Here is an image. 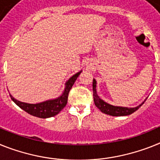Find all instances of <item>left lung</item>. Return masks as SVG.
<instances>
[{"label": "left lung", "mask_w": 160, "mask_h": 160, "mask_svg": "<svg viewBox=\"0 0 160 160\" xmlns=\"http://www.w3.org/2000/svg\"><path fill=\"white\" fill-rule=\"evenodd\" d=\"M97 81L95 79L92 80V91H93V101L94 104L102 113L107 115H112V116H125V115H131L135 112L137 110L140 108L141 106L144 103V102L138 107H117V106L111 105L109 103L106 102L102 99H101L97 93L96 89Z\"/></svg>", "instance_id": "obj_1"}]
</instances>
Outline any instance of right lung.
Wrapping results in <instances>:
<instances>
[{"instance_id": "1", "label": "right lung", "mask_w": 160, "mask_h": 160, "mask_svg": "<svg viewBox=\"0 0 160 160\" xmlns=\"http://www.w3.org/2000/svg\"><path fill=\"white\" fill-rule=\"evenodd\" d=\"M81 72H82V71H80L79 72L75 74L66 82L65 88H64L62 94L57 98L50 99V100H47L45 102H42L36 103V104H30V103L20 102V101L14 98V97L11 96L10 94L9 95H10V98L13 100V102H14L16 105L18 106L21 109L28 112V114H30L33 116H36V117L42 118V119L53 117L54 115H58L66 107L67 103H68V94H69L70 90H71L74 83Z\"/></svg>"}]
</instances>
